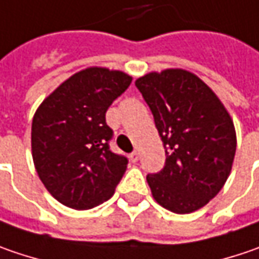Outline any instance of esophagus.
I'll return each instance as SVG.
<instances>
[{"mask_svg": "<svg viewBox=\"0 0 259 259\" xmlns=\"http://www.w3.org/2000/svg\"><path fill=\"white\" fill-rule=\"evenodd\" d=\"M130 160L133 163L138 162V153H137V151H133V153L130 154Z\"/></svg>", "mask_w": 259, "mask_h": 259, "instance_id": "34e87169", "label": "esophagus"}]
</instances>
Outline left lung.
<instances>
[{
	"label": "left lung",
	"instance_id": "obj_1",
	"mask_svg": "<svg viewBox=\"0 0 259 259\" xmlns=\"http://www.w3.org/2000/svg\"><path fill=\"white\" fill-rule=\"evenodd\" d=\"M136 85L166 149L164 167L147 175L151 194L169 211L192 213L226 184L236 151L233 121L213 90L192 72H149Z\"/></svg>",
	"mask_w": 259,
	"mask_h": 259
}]
</instances>
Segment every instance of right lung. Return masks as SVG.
I'll return each mask as SVG.
<instances>
[{"mask_svg":"<svg viewBox=\"0 0 259 259\" xmlns=\"http://www.w3.org/2000/svg\"><path fill=\"white\" fill-rule=\"evenodd\" d=\"M131 81L122 71L90 67L65 80L36 110L33 163L61 204L87 210L113 195L128 159L110 151L113 131L106 123V110Z\"/></svg>","mask_w":259,"mask_h":259,"instance_id":"add662e5","label":"right lung"}]
</instances>
